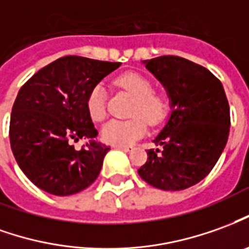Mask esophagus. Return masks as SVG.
<instances>
[{
	"label": "esophagus",
	"mask_w": 249,
	"mask_h": 249,
	"mask_svg": "<svg viewBox=\"0 0 249 249\" xmlns=\"http://www.w3.org/2000/svg\"><path fill=\"white\" fill-rule=\"evenodd\" d=\"M114 148H119V149H123V151H125V152H128L132 147L130 145H113Z\"/></svg>",
	"instance_id": "1"
}]
</instances>
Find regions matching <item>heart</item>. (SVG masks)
<instances>
[{
	"mask_svg": "<svg viewBox=\"0 0 249 249\" xmlns=\"http://www.w3.org/2000/svg\"><path fill=\"white\" fill-rule=\"evenodd\" d=\"M120 89L135 97L128 120H109L101 129L102 139L113 145H128L147 132V123L152 126L161 124L170 112V98L163 91L154 90V82L137 72H126L116 79ZM89 116L101 121L107 116V90L95 85L86 100Z\"/></svg>",
	"mask_w": 249,
	"mask_h": 249,
	"instance_id": "obj_1",
	"label": "heart"
}]
</instances>
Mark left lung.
<instances>
[{"instance_id":"obj_1","label":"left lung","mask_w":249,"mask_h":249,"mask_svg":"<svg viewBox=\"0 0 249 249\" xmlns=\"http://www.w3.org/2000/svg\"><path fill=\"white\" fill-rule=\"evenodd\" d=\"M167 90L171 116L154 140L137 173L161 190H185L213 170L229 136L231 114L220 79L185 58L166 55L144 60Z\"/></svg>"}]
</instances>
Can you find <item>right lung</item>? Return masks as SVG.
I'll return each instance as SVG.
<instances>
[{
	"label": "right lung",
	"instance_id": "add662e5",
	"mask_svg": "<svg viewBox=\"0 0 249 249\" xmlns=\"http://www.w3.org/2000/svg\"><path fill=\"white\" fill-rule=\"evenodd\" d=\"M121 63L63 56L43 67L20 89L10 114L9 139L16 161L28 179L53 196H71L100 175L105 144L86 109L95 85ZM91 138L82 150L72 140Z\"/></svg>",
	"mask_w": 249,
	"mask_h": 249
}]
</instances>
